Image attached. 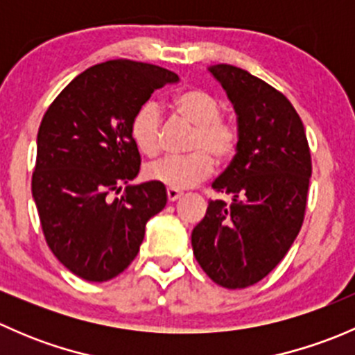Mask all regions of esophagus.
Wrapping results in <instances>:
<instances>
[{"mask_svg": "<svg viewBox=\"0 0 355 355\" xmlns=\"http://www.w3.org/2000/svg\"><path fill=\"white\" fill-rule=\"evenodd\" d=\"M166 196H168V200H170V202H173V200L182 198V192L177 191V189H166Z\"/></svg>", "mask_w": 355, "mask_h": 355, "instance_id": "esophagus-1", "label": "esophagus"}]
</instances>
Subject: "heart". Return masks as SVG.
I'll use <instances>...</instances> for the list:
<instances>
[{
    "instance_id": "obj_1",
    "label": "heart",
    "mask_w": 355,
    "mask_h": 355,
    "mask_svg": "<svg viewBox=\"0 0 355 355\" xmlns=\"http://www.w3.org/2000/svg\"><path fill=\"white\" fill-rule=\"evenodd\" d=\"M175 116L191 125L192 134L187 142L191 155L182 157H164L144 168L149 182L168 189H189L206 180L214 163L227 164L237 155L241 134L234 121L223 118L220 99L204 89H185L170 101ZM163 118L156 103L148 101L132 114L128 132L135 148L144 156H156L161 148Z\"/></svg>"
}]
</instances>
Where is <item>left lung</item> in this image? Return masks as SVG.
Here are the masks:
<instances>
[{
	"label": "left lung",
	"mask_w": 355,
	"mask_h": 355,
	"mask_svg": "<svg viewBox=\"0 0 355 355\" xmlns=\"http://www.w3.org/2000/svg\"><path fill=\"white\" fill-rule=\"evenodd\" d=\"M237 113V155L213 182L228 196L209 200L192 230V249L204 273L225 288L263 280L285 257L306 214L311 151L292 103L242 68L209 67Z\"/></svg>",
	"instance_id": "8db88e82"
}]
</instances>
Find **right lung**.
Listing matches in <instances>:
<instances>
[{"instance_id":"1","label":"right lung","mask_w":355,"mask_h":355,"mask_svg":"<svg viewBox=\"0 0 355 355\" xmlns=\"http://www.w3.org/2000/svg\"><path fill=\"white\" fill-rule=\"evenodd\" d=\"M177 80L151 63L110 60L77 75L42 116L32 198L49 249L84 280L127 270L146 223L166 206L164 185H128L141 168L128 125L156 89Z\"/></svg>"}]
</instances>
